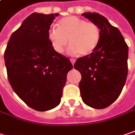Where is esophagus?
Returning <instances> with one entry per match:
<instances>
[{"label": "esophagus", "mask_w": 135, "mask_h": 135, "mask_svg": "<svg viewBox=\"0 0 135 135\" xmlns=\"http://www.w3.org/2000/svg\"><path fill=\"white\" fill-rule=\"evenodd\" d=\"M71 63H72V64L74 65V63H75V59H74V58H71Z\"/></svg>", "instance_id": "34e87169"}]
</instances>
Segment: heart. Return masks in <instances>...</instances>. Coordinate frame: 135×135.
Returning <instances> with one entry per match:
<instances>
[{
  "label": "heart",
  "instance_id": "heart-1",
  "mask_svg": "<svg viewBox=\"0 0 135 135\" xmlns=\"http://www.w3.org/2000/svg\"><path fill=\"white\" fill-rule=\"evenodd\" d=\"M101 36L97 24L75 16L62 18L57 23V28H51L48 33L51 44L57 52L61 53L70 42L71 55L81 54L84 56L95 51L100 43Z\"/></svg>",
  "mask_w": 135,
  "mask_h": 135
}]
</instances>
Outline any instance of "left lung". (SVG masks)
<instances>
[{"mask_svg": "<svg viewBox=\"0 0 135 135\" xmlns=\"http://www.w3.org/2000/svg\"><path fill=\"white\" fill-rule=\"evenodd\" d=\"M97 24L101 40L90 55L77 59L74 68L80 71V96L85 104L94 109H104L121 94L128 75V47L118 28L97 13L82 14Z\"/></svg>", "mask_w": 135, "mask_h": 135, "instance_id": "8db88e82", "label": "left lung"}]
</instances>
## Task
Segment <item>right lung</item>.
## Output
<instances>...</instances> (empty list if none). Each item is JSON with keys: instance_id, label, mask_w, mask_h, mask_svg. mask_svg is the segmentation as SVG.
Returning a JSON list of instances; mask_svg holds the SVG:
<instances>
[{"instance_id": "1", "label": "right lung", "mask_w": 135, "mask_h": 135, "mask_svg": "<svg viewBox=\"0 0 135 135\" xmlns=\"http://www.w3.org/2000/svg\"><path fill=\"white\" fill-rule=\"evenodd\" d=\"M58 13H33L11 35L4 51L11 87L26 104L36 111L56 107L61 102L69 58L55 50L48 33Z\"/></svg>"}]
</instances>
